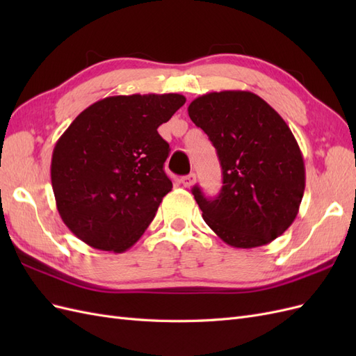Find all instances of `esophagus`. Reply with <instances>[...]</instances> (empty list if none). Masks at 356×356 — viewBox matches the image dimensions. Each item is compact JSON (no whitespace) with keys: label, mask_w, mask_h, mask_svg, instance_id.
Instances as JSON below:
<instances>
[{"label":"esophagus","mask_w":356,"mask_h":356,"mask_svg":"<svg viewBox=\"0 0 356 356\" xmlns=\"http://www.w3.org/2000/svg\"><path fill=\"white\" fill-rule=\"evenodd\" d=\"M181 182H182V186H184L186 188H190V187H193V186L196 184V175L195 174H188L186 177H182Z\"/></svg>","instance_id":"obj_1"}]
</instances>
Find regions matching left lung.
<instances>
[{
	"label": "left lung",
	"instance_id": "left-lung-1",
	"mask_svg": "<svg viewBox=\"0 0 356 356\" xmlns=\"http://www.w3.org/2000/svg\"><path fill=\"white\" fill-rule=\"evenodd\" d=\"M188 115L213 144L222 169L218 197L193 187L202 217L233 248H257L294 222L305 195L303 154L284 118L248 90L202 95Z\"/></svg>",
	"mask_w": 356,
	"mask_h": 356
}]
</instances>
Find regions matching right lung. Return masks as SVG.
I'll return each mask as SVG.
<instances>
[{"instance_id": "obj_1", "label": "right lung", "mask_w": 356, "mask_h": 356, "mask_svg": "<svg viewBox=\"0 0 356 356\" xmlns=\"http://www.w3.org/2000/svg\"><path fill=\"white\" fill-rule=\"evenodd\" d=\"M178 93L108 96L81 111L53 148L50 175L62 221L80 241L120 254L134 246L172 190L157 132Z\"/></svg>"}]
</instances>
